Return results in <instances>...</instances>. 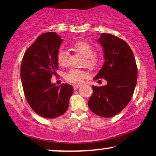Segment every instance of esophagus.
<instances>
[{
	"label": "esophagus",
	"instance_id": "34e87169",
	"mask_svg": "<svg viewBox=\"0 0 156 156\" xmlns=\"http://www.w3.org/2000/svg\"><path fill=\"white\" fill-rule=\"evenodd\" d=\"M80 87H81V85H79V84H74L73 85V88H74V90H76V89H78Z\"/></svg>",
	"mask_w": 156,
	"mask_h": 156
}]
</instances>
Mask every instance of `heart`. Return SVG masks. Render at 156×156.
<instances>
[{"mask_svg": "<svg viewBox=\"0 0 156 156\" xmlns=\"http://www.w3.org/2000/svg\"><path fill=\"white\" fill-rule=\"evenodd\" d=\"M72 48L85 57L84 64L90 69H94L98 64V58L94 55L93 47L88 42L84 41H78L72 44ZM57 63L61 67H67L68 65V53L64 49L59 50L57 55ZM88 74L83 69H72L65 74V78L67 82L80 84L86 79Z\"/></svg>", "mask_w": 156, "mask_h": 156, "instance_id": "b5f03b06", "label": "heart"}]
</instances>
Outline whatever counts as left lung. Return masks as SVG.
Instances as JSON below:
<instances>
[{
  "label": "left lung",
  "mask_w": 156,
  "mask_h": 156,
  "mask_svg": "<svg viewBox=\"0 0 156 156\" xmlns=\"http://www.w3.org/2000/svg\"><path fill=\"white\" fill-rule=\"evenodd\" d=\"M97 41L103 48L104 63L94 80L103 78L107 84L92 87L88 106L98 116L110 118L121 112L131 99L138 70L133 53L124 40L101 33Z\"/></svg>",
  "instance_id": "obj_1"
}]
</instances>
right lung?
Here are the masks:
<instances>
[{
	"instance_id": "right-lung-1",
	"label": "right lung",
	"mask_w": 156,
	"mask_h": 156,
	"mask_svg": "<svg viewBox=\"0 0 156 156\" xmlns=\"http://www.w3.org/2000/svg\"><path fill=\"white\" fill-rule=\"evenodd\" d=\"M62 42L54 32L42 34L25 52L21 63L25 98L34 112L44 118H56L65 114L74 92L72 85L56 86L50 80L58 69L57 55Z\"/></svg>"
}]
</instances>
